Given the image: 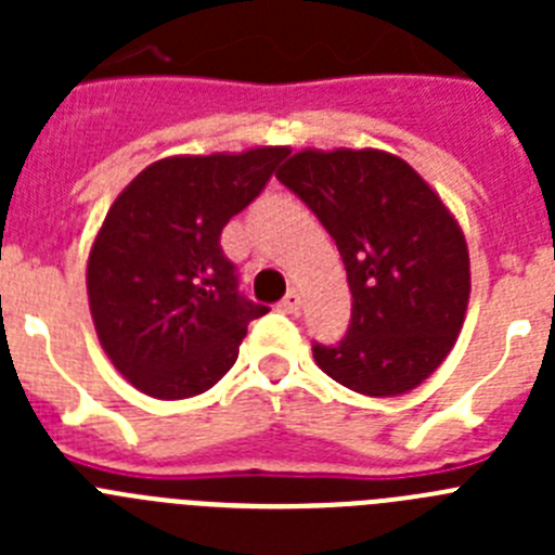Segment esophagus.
<instances>
[{
    "mask_svg": "<svg viewBox=\"0 0 555 555\" xmlns=\"http://www.w3.org/2000/svg\"><path fill=\"white\" fill-rule=\"evenodd\" d=\"M281 308L286 313H297L302 308V294L297 292V288H292V292L286 294V297H283V302H281Z\"/></svg>",
    "mask_w": 555,
    "mask_h": 555,
    "instance_id": "34e87169",
    "label": "esophagus"
}]
</instances>
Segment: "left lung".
I'll return each instance as SVG.
<instances>
[{
    "label": "left lung",
    "mask_w": 555,
    "mask_h": 555,
    "mask_svg": "<svg viewBox=\"0 0 555 555\" xmlns=\"http://www.w3.org/2000/svg\"><path fill=\"white\" fill-rule=\"evenodd\" d=\"M336 242L352 320L313 361L366 397H397L439 370L469 302V249L442 197L384 150H300L278 171Z\"/></svg>",
    "instance_id": "1"
}]
</instances>
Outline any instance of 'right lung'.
Here are the masks:
<instances>
[{"mask_svg":"<svg viewBox=\"0 0 555 555\" xmlns=\"http://www.w3.org/2000/svg\"><path fill=\"white\" fill-rule=\"evenodd\" d=\"M288 146L169 155L113 199L88 253V308L111 364L158 400L203 395L267 313L235 292L222 230L272 178Z\"/></svg>","mask_w":555,"mask_h":555,"instance_id":"obj_1","label":"right lung"}]
</instances>
